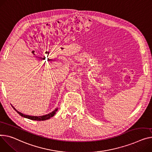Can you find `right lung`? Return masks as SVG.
<instances>
[{"instance_id":"right-lung-1","label":"right lung","mask_w":152,"mask_h":152,"mask_svg":"<svg viewBox=\"0 0 152 152\" xmlns=\"http://www.w3.org/2000/svg\"><path fill=\"white\" fill-rule=\"evenodd\" d=\"M13 108L16 111V112L23 117L24 118H28V119H30V120H37V121H42V120H48L49 119L50 117H53L55 114H56V113L57 111L58 110V108H56L53 111H52L51 113H50L49 114H46V115H42V116H32V115H26V114H24L23 113H21V112H19V111L18 110H16L14 106H13Z\"/></svg>"}]
</instances>
